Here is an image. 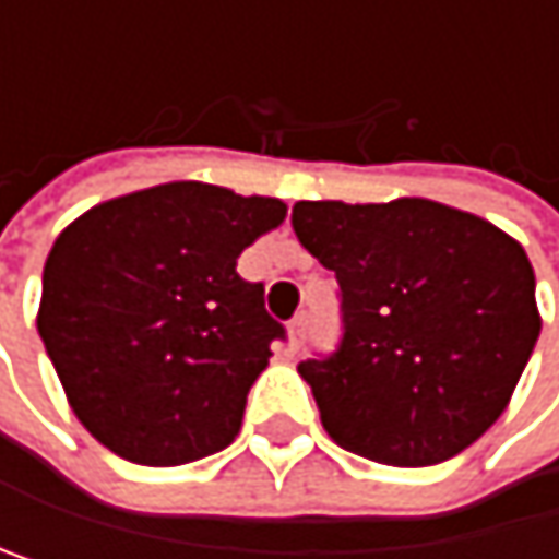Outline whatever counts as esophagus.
<instances>
[{
    "label": "esophagus",
    "instance_id": "1",
    "mask_svg": "<svg viewBox=\"0 0 559 559\" xmlns=\"http://www.w3.org/2000/svg\"><path fill=\"white\" fill-rule=\"evenodd\" d=\"M286 336H289V349L296 353L302 346V336H306V317H293L286 326Z\"/></svg>",
    "mask_w": 559,
    "mask_h": 559
}]
</instances>
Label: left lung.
Returning a JSON list of instances; mask_svg holds the SVG:
<instances>
[{
    "mask_svg": "<svg viewBox=\"0 0 559 559\" xmlns=\"http://www.w3.org/2000/svg\"><path fill=\"white\" fill-rule=\"evenodd\" d=\"M293 229L336 273L343 343L299 362L333 443L386 466H430L507 409L540 336L523 246L433 200H302Z\"/></svg>",
    "mask_w": 559,
    "mask_h": 559,
    "instance_id": "8db88e82",
    "label": "left lung"
}]
</instances>
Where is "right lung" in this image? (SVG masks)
<instances>
[{
	"label": "right lung",
	"mask_w": 559,
	"mask_h": 559,
	"mask_svg": "<svg viewBox=\"0 0 559 559\" xmlns=\"http://www.w3.org/2000/svg\"><path fill=\"white\" fill-rule=\"evenodd\" d=\"M283 219V200L179 179L106 200L56 236L36 326L106 450L179 466L236 440L283 336L236 260Z\"/></svg>",
	"instance_id": "1"
}]
</instances>
